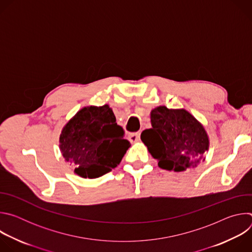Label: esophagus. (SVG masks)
<instances>
[{
	"instance_id": "obj_1",
	"label": "esophagus",
	"mask_w": 252,
	"mask_h": 252,
	"mask_svg": "<svg viewBox=\"0 0 252 252\" xmlns=\"http://www.w3.org/2000/svg\"><path fill=\"white\" fill-rule=\"evenodd\" d=\"M140 138V132H132L128 134V140L130 142H137Z\"/></svg>"
}]
</instances>
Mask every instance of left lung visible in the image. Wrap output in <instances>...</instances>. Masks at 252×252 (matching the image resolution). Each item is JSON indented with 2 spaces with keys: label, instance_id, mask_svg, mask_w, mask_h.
<instances>
[{
  "label": "left lung",
  "instance_id": "1",
  "mask_svg": "<svg viewBox=\"0 0 252 252\" xmlns=\"http://www.w3.org/2000/svg\"><path fill=\"white\" fill-rule=\"evenodd\" d=\"M151 123L152 128L143 130L140 139L160 168L181 172L205 159L209 137L189 112L159 105L151 112Z\"/></svg>",
  "mask_w": 252,
  "mask_h": 252
}]
</instances>
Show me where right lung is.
<instances>
[{
  "label": "right lung",
  "mask_w": 252,
  "mask_h": 252,
  "mask_svg": "<svg viewBox=\"0 0 252 252\" xmlns=\"http://www.w3.org/2000/svg\"><path fill=\"white\" fill-rule=\"evenodd\" d=\"M116 121L109 104L89 105L64 125L59 147L77 175L96 178L120 164L130 142Z\"/></svg>",
  "instance_id": "add662e5"
}]
</instances>
